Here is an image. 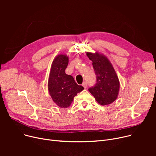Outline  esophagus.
I'll use <instances>...</instances> for the list:
<instances>
[{
  "mask_svg": "<svg viewBox=\"0 0 156 156\" xmlns=\"http://www.w3.org/2000/svg\"><path fill=\"white\" fill-rule=\"evenodd\" d=\"M82 86L84 87V88H86L87 87V82H84L82 85Z\"/></svg>",
  "mask_w": 156,
  "mask_h": 156,
  "instance_id": "34e87169",
  "label": "esophagus"
}]
</instances>
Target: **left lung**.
<instances>
[{
    "mask_svg": "<svg viewBox=\"0 0 156 156\" xmlns=\"http://www.w3.org/2000/svg\"><path fill=\"white\" fill-rule=\"evenodd\" d=\"M87 55L92 61L97 78L96 85L90 88L89 92L102 105L112 103L118 98L120 83L111 62L105 55L98 52H87Z\"/></svg>",
    "mask_w": 156,
    "mask_h": 156,
    "instance_id": "obj_1",
    "label": "left lung"
}]
</instances>
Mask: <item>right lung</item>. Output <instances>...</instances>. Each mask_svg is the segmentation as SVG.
Listing matches in <instances>:
<instances>
[{"label": "right lung", "instance_id": "1", "mask_svg": "<svg viewBox=\"0 0 156 156\" xmlns=\"http://www.w3.org/2000/svg\"><path fill=\"white\" fill-rule=\"evenodd\" d=\"M69 62L66 54L57 55L52 61L48 80V90L54 102L59 108H68L74 97L84 88L78 85L73 77L65 73Z\"/></svg>", "mask_w": 156, "mask_h": 156}]
</instances>
